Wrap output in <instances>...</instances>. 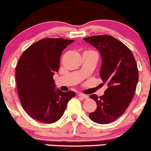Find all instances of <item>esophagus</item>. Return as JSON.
I'll return each mask as SVG.
<instances>
[{"instance_id": "esophagus-1", "label": "esophagus", "mask_w": 151, "mask_h": 151, "mask_svg": "<svg viewBox=\"0 0 151 151\" xmlns=\"http://www.w3.org/2000/svg\"><path fill=\"white\" fill-rule=\"evenodd\" d=\"M78 97L79 98H82V99H87L88 98H89V96H88L87 95H85V94H82V93H79L78 95Z\"/></svg>"}]
</instances>
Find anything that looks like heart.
I'll return each instance as SVG.
<instances>
[{
  "label": "heart",
  "mask_w": 151,
  "mask_h": 151,
  "mask_svg": "<svg viewBox=\"0 0 151 151\" xmlns=\"http://www.w3.org/2000/svg\"><path fill=\"white\" fill-rule=\"evenodd\" d=\"M88 51H91V50H88Z\"/></svg>",
  "instance_id": "b5f03b06"
}]
</instances>
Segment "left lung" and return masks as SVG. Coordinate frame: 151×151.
Instances as JSON below:
<instances>
[{
	"label": "left lung",
	"mask_w": 151,
	"mask_h": 151,
	"mask_svg": "<svg viewBox=\"0 0 151 151\" xmlns=\"http://www.w3.org/2000/svg\"><path fill=\"white\" fill-rule=\"evenodd\" d=\"M83 40L101 53L100 76L108 85L99 98L96 95H90L97 109L89 117L99 124L111 123L126 111L134 97L139 80L137 63L130 49L112 36H92Z\"/></svg>",
	"instance_id": "obj_1"
}]
</instances>
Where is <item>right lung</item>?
I'll return each instance as SVG.
<instances>
[{
	"mask_svg": "<svg viewBox=\"0 0 151 151\" xmlns=\"http://www.w3.org/2000/svg\"><path fill=\"white\" fill-rule=\"evenodd\" d=\"M74 40L45 38L23 52L16 68V83L21 105L34 120L53 123L59 120L73 91L56 89L53 75L58 72L62 52Z\"/></svg>",
	"mask_w": 151,
	"mask_h": 151,
	"instance_id": "add662e5",
	"label": "right lung"
}]
</instances>
